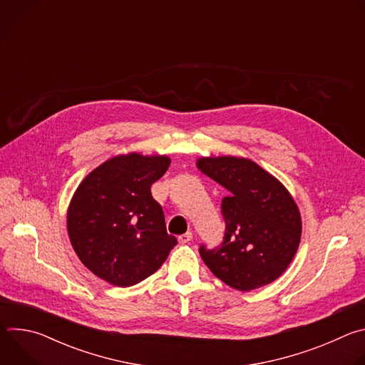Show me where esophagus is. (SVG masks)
Here are the masks:
<instances>
[{
	"instance_id": "1",
	"label": "esophagus",
	"mask_w": 365,
	"mask_h": 365,
	"mask_svg": "<svg viewBox=\"0 0 365 365\" xmlns=\"http://www.w3.org/2000/svg\"><path fill=\"white\" fill-rule=\"evenodd\" d=\"M192 238H193L192 232H186V234H183V235L179 237V242H180V244H186V242H189Z\"/></svg>"
}]
</instances>
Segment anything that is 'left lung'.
<instances>
[{"mask_svg": "<svg viewBox=\"0 0 365 365\" xmlns=\"http://www.w3.org/2000/svg\"><path fill=\"white\" fill-rule=\"evenodd\" d=\"M197 169L228 190L222 199L225 237L220 247L200 245L203 263L225 284L250 292L279 279L297 251L299 207L284 185L250 159L200 158Z\"/></svg>", "mask_w": 365, "mask_h": 365, "instance_id": "1", "label": "left lung"}]
</instances>
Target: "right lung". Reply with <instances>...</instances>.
I'll use <instances>...</instances> for the list:
<instances>
[{
  "label": "right lung",
  "instance_id": "right-lung-1",
  "mask_svg": "<svg viewBox=\"0 0 365 365\" xmlns=\"http://www.w3.org/2000/svg\"><path fill=\"white\" fill-rule=\"evenodd\" d=\"M170 166L168 155L120 154L93 169L68 207L71 244L86 269L118 287L158 272L178 244L151 185Z\"/></svg>",
  "mask_w": 365,
  "mask_h": 365
}]
</instances>
